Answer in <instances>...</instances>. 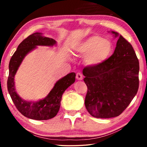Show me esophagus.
Wrapping results in <instances>:
<instances>
[{"mask_svg": "<svg viewBox=\"0 0 147 147\" xmlns=\"http://www.w3.org/2000/svg\"><path fill=\"white\" fill-rule=\"evenodd\" d=\"M76 78L77 80H82L83 79V76L80 73H78L76 75Z\"/></svg>", "mask_w": 147, "mask_h": 147, "instance_id": "1", "label": "esophagus"}]
</instances>
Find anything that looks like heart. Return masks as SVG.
Instances as JSON below:
<instances>
[{"instance_id": "b5f03b06", "label": "heart", "mask_w": 147, "mask_h": 147, "mask_svg": "<svg viewBox=\"0 0 147 147\" xmlns=\"http://www.w3.org/2000/svg\"><path fill=\"white\" fill-rule=\"evenodd\" d=\"M113 51L111 42L97 35L89 37L80 43L76 51L84 55V62L88 66L94 67L103 63L111 56Z\"/></svg>"}]
</instances>
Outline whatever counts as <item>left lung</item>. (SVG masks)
<instances>
[{"label":"left lung","instance_id":"1","mask_svg":"<svg viewBox=\"0 0 147 147\" xmlns=\"http://www.w3.org/2000/svg\"><path fill=\"white\" fill-rule=\"evenodd\" d=\"M113 54L98 66L84 69L88 87L85 106L96 118H111L123 112L138 93L139 60L131 45L117 32Z\"/></svg>","mask_w":147,"mask_h":147}]
</instances>
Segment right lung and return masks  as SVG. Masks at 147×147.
<instances>
[{"instance_id":"1","label":"right lung","mask_w":147,"mask_h":147,"mask_svg":"<svg viewBox=\"0 0 147 147\" xmlns=\"http://www.w3.org/2000/svg\"><path fill=\"white\" fill-rule=\"evenodd\" d=\"M56 44V41L54 39L44 37L39 32L34 33L19 45L17 51L9 61V76L7 82L9 94L19 112L28 118L34 120H48L54 117L60 108L62 94L75 82V73H71L67 74L57 81L45 98L38 102L24 100L17 93L15 88L14 77L26 54L36 49V46L53 47Z\"/></svg>"}]
</instances>
